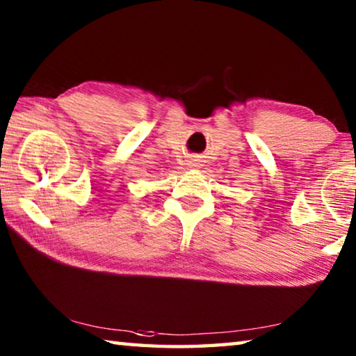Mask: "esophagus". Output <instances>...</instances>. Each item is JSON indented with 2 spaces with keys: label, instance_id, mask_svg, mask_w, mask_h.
Wrapping results in <instances>:
<instances>
[{
  "label": "esophagus",
  "instance_id": "esophagus-1",
  "mask_svg": "<svg viewBox=\"0 0 356 356\" xmlns=\"http://www.w3.org/2000/svg\"><path fill=\"white\" fill-rule=\"evenodd\" d=\"M188 165H190V168H193V170H196V168H200V163H197V160H190Z\"/></svg>",
  "mask_w": 356,
  "mask_h": 356
}]
</instances>
